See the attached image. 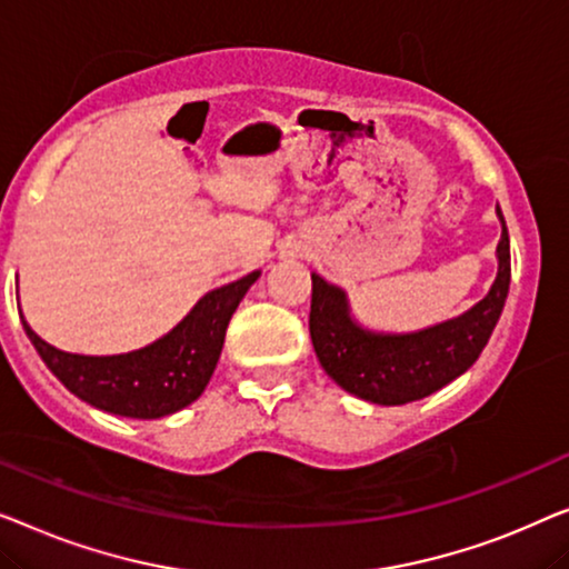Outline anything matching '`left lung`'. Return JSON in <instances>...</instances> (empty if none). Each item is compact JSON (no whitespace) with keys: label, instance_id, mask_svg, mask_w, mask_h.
<instances>
[{"label":"left lung","instance_id":"1","mask_svg":"<svg viewBox=\"0 0 569 569\" xmlns=\"http://www.w3.org/2000/svg\"><path fill=\"white\" fill-rule=\"evenodd\" d=\"M502 227L498 276L482 301L418 332L368 330L350 311L348 293L311 273V346L327 376L373 405H407L443 389L477 361L498 325L510 288V239Z\"/></svg>","mask_w":569,"mask_h":569}]
</instances>
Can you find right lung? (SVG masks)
<instances>
[{
  "label": "right lung",
  "instance_id": "add662e5",
  "mask_svg": "<svg viewBox=\"0 0 569 569\" xmlns=\"http://www.w3.org/2000/svg\"><path fill=\"white\" fill-rule=\"evenodd\" d=\"M260 278V270L208 291L186 319L147 348L121 356H79L48 346L22 319L56 379L87 405L121 418L157 420L196 402L219 363L223 335L239 301Z\"/></svg>",
  "mask_w": 569,
  "mask_h": 569
}]
</instances>
